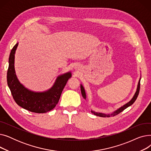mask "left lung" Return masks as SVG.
I'll return each mask as SVG.
<instances>
[{
    "label": "left lung",
    "mask_w": 151,
    "mask_h": 151,
    "mask_svg": "<svg viewBox=\"0 0 151 151\" xmlns=\"http://www.w3.org/2000/svg\"><path fill=\"white\" fill-rule=\"evenodd\" d=\"M140 80H141V78H139L137 88V91H136L135 93H134L133 98H132L128 103H127L126 104H125L124 105H123V106H121V108H119V109H117V110H116L115 111H114L113 113H111V114H105V113H101L96 112V111H92V110H91V113H93V114H95V115L97 116L103 117H110V116H114L118 114L119 113H121V112L122 111H124L125 109H126L127 108H128L129 106H131V105L133 104V103H134V101H135L136 99H137L138 96V94H139V89H140ZM80 87H81V92L82 96H83V97L85 100H86V92H85V89H84V87L83 86L82 84H81V86H80Z\"/></svg>",
    "instance_id": "left-lung-1"
}]
</instances>
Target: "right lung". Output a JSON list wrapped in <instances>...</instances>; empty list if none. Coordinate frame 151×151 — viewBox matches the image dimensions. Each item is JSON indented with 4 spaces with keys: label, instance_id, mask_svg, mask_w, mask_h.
Here are the masks:
<instances>
[{
    "label": "right lung",
    "instance_id": "obj_1",
    "mask_svg": "<svg viewBox=\"0 0 151 151\" xmlns=\"http://www.w3.org/2000/svg\"><path fill=\"white\" fill-rule=\"evenodd\" d=\"M18 43L12 48L9 57L7 71V84L15 102L21 107L36 113H45L56 106L62 92L71 77L70 71L58 76L53 86L44 92L32 91L18 80L14 70V54Z\"/></svg>",
    "mask_w": 151,
    "mask_h": 151
}]
</instances>
